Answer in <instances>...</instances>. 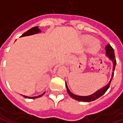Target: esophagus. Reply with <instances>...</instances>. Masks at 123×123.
Masks as SVG:
<instances>
[{"label":"esophagus","instance_id":"1","mask_svg":"<svg viewBox=\"0 0 123 123\" xmlns=\"http://www.w3.org/2000/svg\"><path fill=\"white\" fill-rule=\"evenodd\" d=\"M71 59V56H68V61H70Z\"/></svg>","mask_w":123,"mask_h":123}]
</instances>
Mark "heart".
Masks as SVG:
<instances>
[{
	"label": "heart",
	"mask_w": 123,
	"mask_h": 123,
	"mask_svg": "<svg viewBox=\"0 0 123 123\" xmlns=\"http://www.w3.org/2000/svg\"><path fill=\"white\" fill-rule=\"evenodd\" d=\"M92 40L93 37L92 36H90V35H86L85 37H84V42L86 43V44L90 43ZM101 45L100 43H99V41L98 39H93L92 41L90 43V51L91 52H92V53L97 52L99 49Z\"/></svg>",
	"instance_id": "obj_1"
}]
</instances>
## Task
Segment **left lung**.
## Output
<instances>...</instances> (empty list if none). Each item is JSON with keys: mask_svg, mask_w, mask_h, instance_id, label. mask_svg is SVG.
I'll return each instance as SVG.
<instances>
[{"mask_svg": "<svg viewBox=\"0 0 123 123\" xmlns=\"http://www.w3.org/2000/svg\"><path fill=\"white\" fill-rule=\"evenodd\" d=\"M105 52H106V56L107 58H109V60H111L112 62H113V72H112V74H111V78L109 83L106 86H105L103 88L99 89L98 90H97L95 92H94L92 94H91L90 95H87V96H81V95H75L74 93H72L70 90L68 89V87L67 86V82L65 83L66 84V88H67V90L68 93L69 94V95L74 99L79 101H84V102H90L92 101H94L95 99H97L99 98H100L101 96L102 95L106 92V91L107 90L110 86V84L113 78L114 75V71H115V66H116L117 62L116 59H115V53H114V49L112 48L109 44L107 45L105 47Z\"/></svg>", "mask_w": 123, "mask_h": 123, "instance_id": "left-lung-1", "label": "left lung"}]
</instances>
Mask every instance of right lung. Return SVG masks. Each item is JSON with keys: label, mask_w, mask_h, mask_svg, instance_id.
Instances as JSON below:
<instances>
[{"label": "right lung", "mask_w": 123, "mask_h": 123, "mask_svg": "<svg viewBox=\"0 0 123 123\" xmlns=\"http://www.w3.org/2000/svg\"><path fill=\"white\" fill-rule=\"evenodd\" d=\"M41 31L39 30V28L38 26H35V27H33V28H31L30 30H29L28 31H27L26 32H25L23 35H21V37H25V36H30V35H35V34H37V33H40ZM45 93V92L44 93H43L41 95H38V96H35V97H29V96H26V95H22V96H24V98H29V99H35V98H38L42 96L43 95H44V93Z\"/></svg>", "instance_id": "1"}]
</instances>
